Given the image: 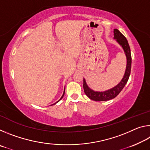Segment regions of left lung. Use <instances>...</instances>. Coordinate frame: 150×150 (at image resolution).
<instances>
[{
	"mask_svg": "<svg viewBox=\"0 0 150 150\" xmlns=\"http://www.w3.org/2000/svg\"><path fill=\"white\" fill-rule=\"evenodd\" d=\"M114 38L116 40L117 42L123 48L124 53L126 54L127 64L125 73H124L122 79L121 80L120 82L117 85L108 91H104V92H98V91H95L91 89L88 87L87 83H86L85 79H83V88H84L85 93L90 99L93 100L106 101L115 98L121 92V91L123 89L124 86L126 85L127 82H128L129 77H130L131 71L132 57L130 48V46H129L128 42L127 41L125 36L117 29L114 30Z\"/></svg>",
	"mask_w": 150,
	"mask_h": 150,
	"instance_id": "obj_1",
	"label": "left lung"
}]
</instances>
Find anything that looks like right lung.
<instances>
[{
  "label": "right lung",
  "mask_w": 150,
  "mask_h": 150,
  "mask_svg": "<svg viewBox=\"0 0 150 150\" xmlns=\"http://www.w3.org/2000/svg\"><path fill=\"white\" fill-rule=\"evenodd\" d=\"M64 94H65V89H64V92H63V95H62V97H61V98H60V99L59 100H58L57 101V103H58V102H59V101L61 100V99H62V98L63 97V96H64ZM57 103H54V104H53V105H55V104H56Z\"/></svg>",
  "instance_id": "obj_1"
}]
</instances>
